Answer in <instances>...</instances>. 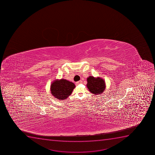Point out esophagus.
I'll return each instance as SVG.
<instances>
[{
    "mask_svg": "<svg viewBox=\"0 0 155 155\" xmlns=\"http://www.w3.org/2000/svg\"><path fill=\"white\" fill-rule=\"evenodd\" d=\"M82 82V81L81 80H80V81H79L77 82L76 83V84L78 85L79 84H81Z\"/></svg>",
    "mask_w": 155,
    "mask_h": 155,
    "instance_id": "34e87169",
    "label": "esophagus"
}]
</instances>
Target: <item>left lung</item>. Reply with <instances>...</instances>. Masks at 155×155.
<instances>
[{"label":"left lung","instance_id":"1","mask_svg":"<svg viewBox=\"0 0 155 155\" xmlns=\"http://www.w3.org/2000/svg\"><path fill=\"white\" fill-rule=\"evenodd\" d=\"M87 87L90 92L94 94H100L104 91L106 88V83L104 80L99 77L95 78L89 76L87 79Z\"/></svg>","mask_w":155,"mask_h":155}]
</instances>
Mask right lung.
Here are the masks:
<instances>
[{
	"label": "right lung",
	"instance_id": "obj_1",
	"mask_svg": "<svg viewBox=\"0 0 155 155\" xmlns=\"http://www.w3.org/2000/svg\"><path fill=\"white\" fill-rule=\"evenodd\" d=\"M75 85L72 82L61 79L55 80L51 86V91L54 97L58 100L67 99L72 94Z\"/></svg>",
	"mask_w": 155,
	"mask_h": 155
}]
</instances>
